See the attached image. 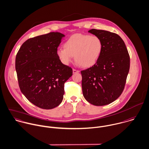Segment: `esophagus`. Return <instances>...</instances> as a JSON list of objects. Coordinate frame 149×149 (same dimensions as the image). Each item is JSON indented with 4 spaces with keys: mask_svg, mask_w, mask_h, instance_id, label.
<instances>
[{
    "mask_svg": "<svg viewBox=\"0 0 149 149\" xmlns=\"http://www.w3.org/2000/svg\"><path fill=\"white\" fill-rule=\"evenodd\" d=\"M72 72H73V74H76V73H79L80 71L79 70H77L75 69H73L72 70Z\"/></svg>",
    "mask_w": 149,
    "mask_h": 149,
    "instance_id": "34e87169",
    "label": "esophagus"
}]
</instances>
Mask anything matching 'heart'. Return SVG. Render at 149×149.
<instances>
[{
    "instance_id": "1",
    "label": "heart",
    "mask_w": 149,
    "mask_h": 149,
    "mask_svg": "<svg viewBox=\"0 0 149 149\" xmlns=\"http://www.w3.org/2000/svg\"><path fill=\"white\" fill-rule=\"evenodd\" d=\"M64 48L57 51V56L65 65H68L74 56L75 61L83 67L94 65L100 58L102 43L96 36L75 34L64 43Z\"/></svg>"
}]
</instances>
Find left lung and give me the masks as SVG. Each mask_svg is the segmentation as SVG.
<instances>
[{"instance_id":"left-lung-1","label":"left lung","mask_w":149,"mask_h":149,"mask_svg":"<svg viewBox=\"0 0 149 149\" xmlns=\"http://www.w3.org/2000/svg\"><path fill=\"white\" fill-rule=\"evenodd\" d=\"M88 32L101 39L102 51L93 67L81 71L83 95L91 104L104 106L122 93L129 72L130 56L118 34L94 29Z\"/></svg>"}]
</instances>
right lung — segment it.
<instances>
[{
    "label": "right lung",
    "mask_w": 149,
    "mask_h": 149,
    "mask_svg": "<svg viewBox=\"0 0 149 149\" xmlns=\"http://www.w3.org/2000/svg\"><path fill=\"white\" fill-rule=\"evenodd\" d=\"M65 35L59 32L26 40L15 58V70L22 94L34 105L53 109L61 102L64 84L72 76L71 67L63 64L57 49Z\"/></svg>",
    "instance_id": "right-lung-1"
}]
</instances>
